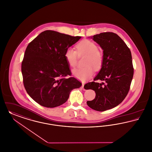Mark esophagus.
I'll use <instances>...</instances> for the list:
<instances>
[{"instance_id": "esophagus-1", "label": "esophagus", "mask_w": 152, "mask_h": 152, "mask_svg": "<svg viewBox=\"0 0 152 152\" xmlns=\"http://www.w3.org/2000/svg\"><path fill=\"white\" fill-rule=\"evenodd\" d=\"M84 84L83 83V84H82V86H81V88H82V89H83L84 91H86V89L84 88Z\"/></svg>"}]
</instances>
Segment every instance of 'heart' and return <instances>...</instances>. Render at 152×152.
Masks as SVG:
<instances>
[{
  "mask_svg": "<svg viewBox=\"0 0 152 152\" xmlns=\"http://www.w3.org/2000/svg\"><path fill=\"white\" fill-rule=\"evenodd\" d=\"M76 51L72 48H67L65 52L64 57L68 65L74 68L76 65L77 54L86 55L84 64L85 66L74 69L72 73L77 79L85 81L92 76L94 68L99 70L103 63V54L98 49V46L93 41L83 39L76 45Z\"/></svg>",
  "mask_w": 152,
  "mask_h": 152,
  "instance_id": "obj_1",
  "label": "heart"
}]
</instances>
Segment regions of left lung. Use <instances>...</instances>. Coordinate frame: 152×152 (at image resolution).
<instances>
[{
  "label": "left lung",
  "instance_id": "obj_1",
  "mask_svg": "<svg viewBox=\"0 0 152 152\" xmlns=\"http://www.w3.org/2000/svg\"><path fill=\"white\" fill-rule=\"evenodd\" d=\"M103 50V63L94 81L84 85L86 89L96 93L95 98L87 101L90 108L104 111L119 105L127 96L134 74L130 49L119 36L112 32L102 33L92 37ZM100 80L106 81L96 83Z\"/></svg>",
  "mask_w": 152,
  "mask_h": 152
}]
</instances>
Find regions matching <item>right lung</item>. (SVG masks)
Segmentation results:
<instances>
[{
	"mask_svg": "<svg viewBox=\"0 0 152 152\" xmlns=\"http://www.w3.org/2000/svg\"><path fill=\"white\" fill-rule=\"evenodd\" d=\"M81 38L53 30H45L27 45L22 62L23 82L29 96L48 108L59 106L69 98L80 81L71 72L64 53Z\"/></svg>",
	"mask_w": 152,
	"mask_h": 152,
	"instance_id": "right-lung-1",
	"label": "right lung"
}]
</instances>
